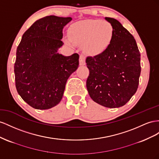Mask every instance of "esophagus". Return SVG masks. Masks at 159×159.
Segmentation results:
<instances>
[{
  "instance_id": "34e87169",
  "label": "esophagus",
  "mask_w": 159,
  "mask_h": 159,
  "mask_svg": "<svg viewBox=\"0 0 159 159\" xmlns=\"http://www.w3.org/2000/svg\"><path fill=\"white\" fill-rule=\"evenodd\" d=\"M85 56L84 54H81L79 57V65H85Z\"/></svg>"
}]
</instances>
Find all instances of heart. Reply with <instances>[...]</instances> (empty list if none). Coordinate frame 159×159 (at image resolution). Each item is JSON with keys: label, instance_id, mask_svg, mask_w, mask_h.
Segmentation results:
<instances>
[{"label": "heart", "instance_id": "b5f03b06", "mask_svg": "<svg viewBox=\"0 0 159 159\" xmlns=\"http://www.w3.org/2000/svg\"><path fill=\"white\" fill-rule=\"evenodd\" d=\"M114 30L112 25L106 21L89 20L72 25L67 44H83V48L89 53L97 54L102 52L111 44Z\"/></svg>", "mask_w": 159, "mask_h": 159}]
</instances>
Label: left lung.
<instances>
[{"instance_id": "obj_1", "label": "left lung", "mask_w": 159, "mask_h": 159, "mask_svg": "<svg viewBox=\"0 0 159 159\" xmlns=\"http://www.w3.org/2000/svg\"><path fill=\"white\" fill-rule=\"evenodd\" d=\"M114 30L109 46L87 57V88L94 102L108 108L125 105L137 92L141 71L140 54L133 36L117 20L106 17Z\"/></svg>"}]
</instances>
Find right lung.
Returning <instances> with one entry per match:
<instances>
[{
	"instance_id": "obj_1",
	"label": "right lung",
	"mask_w": 159,
	"mask_h": 159,
	"mask_svg": "<svg viewBox=\"0 0 159 159\" xmlns=\"http://www.w3.org/2000/svg\"><path fill=\"white\" fill-rule=\"evenodd\" d=\"M70 17L54 15L31 25L16 49L15 85L24 101L36 109L46 110L60 102L67 79L79 66V55L65 57L57 51L64 44L62 29Z\"/></svg>"
}]
</instances>
